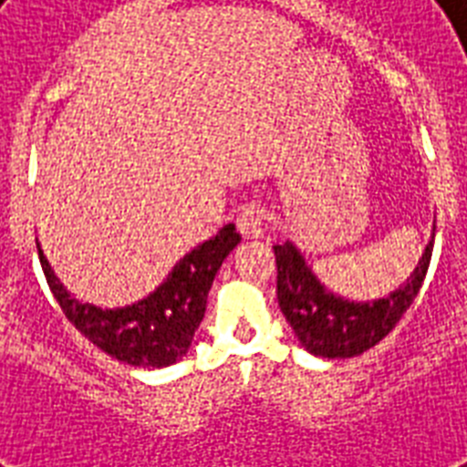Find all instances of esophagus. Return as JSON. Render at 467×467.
Wrapping results in <instances>:
<instances>
[{
    "label": "esophagus",
    "mask_w": 467,
    "mask_h": 467,
    "mask_svg": "<svg viewBox=\"0 0 467 467\" xmlns=\"http://www.w3.org/2000/svg\"><path fill=\"white\" fill-rule=\"evenodd\" d=\"M237 230L242 233V237L247 240H254V237H262L264 234V215L256 205H244L237 215Z\"/></svg>",
    "instance_id": "esophagus-1"
}]
</instances>
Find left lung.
Masks as SVG:
<instances>
[{"label": "left lung", "instance_id": "obj_1", "mask_svg": "<svg viewBox=\"0 0 467 467\" xmlns=\"http://www.w3.org/2000/svg\"><path fill=\"white\" fill-rule=\"evenodd\" d=\"M431 249L434 237L427 242L420 264L405 284H400L385 298L348 300L329 291L315 276L306 256L291 240L274 244L278 266V307L312 356L354 358L376 347L385 334H390L407 307L412 306L427 276Z\"/></svg>", "mask_w": 467, "mask_h": 467}]
</instances>
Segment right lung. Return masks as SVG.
<instances>
[{
    "instance_id": "obj_1",
    "label": "right lung",
    "mask_w": 467,
    "mask_h": 467,
    "mask_svg": "<svg viewBox=\"0 0 467 467\" xmlns=\"http://www.w3.org/2000/svg\"><path fill=\"white\" fill-rule=\"evenodd\" d=\"M240 240L233 223H227L215 237L183 254L150 296L123 307H99L77 300L55 276L40 244L38 256L65 317L91 344L130 366L167 368L189 354L193 334L205 315L213 278Z\"/></svg>"
}]
</instances>
